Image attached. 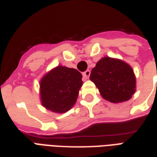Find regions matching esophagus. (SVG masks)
Segmentation results:
<instances>
[{"label": "esophagus", "instance_id": "1", "mask_svg": "<svg viewBox=\"0 0 157 157\" xmlns=\"http://www.w3.org/2000/svg\"><path fill=\"white\" fill-rule=\"evenodd\" d=\"M90 70H86L85 72H83V78L84 79H88L89 77H90Z\"/></svg>", "mask_w": 157, "mask_h": 157}]
</instances>
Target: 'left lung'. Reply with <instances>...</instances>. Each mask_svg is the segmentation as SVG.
Listing matches in <instances>:
<instances>
[{"instance_id": "1", "label": "left lung", "mask_w": 157, "mask_h": 157, "mask_svg": "<svg viewBox=\"0 0 157 157\" xmlns=\"http://www.w3.org/2000/svg\"><path fill=\"white\" fill-rule=\"evenodd\" d=\"M90 80L100 94L112 103L127 101L136 91V77L130 65L124 62L105 57L91 71Z\"/></svg>"}]
</instances>
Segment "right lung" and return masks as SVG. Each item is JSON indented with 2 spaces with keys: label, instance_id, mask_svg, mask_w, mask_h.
Listing matches in <instances>:
<instances>
[{
  "label": "right lung",
  "instance_id": "1",
  "mask_svg": "<svg viewBox=\"0 0 157 157\" xmlns=\"http://www.w3.org/2000/svg\"><path fill=\"white\" fill-rule=\"evenodd\" d=\"M82 85V74L77 69L58 66L41 80L42 105L56 113L67 111L76 102Z\"/></svg>",
  "mask_w": 157,
  "mask_h": 157
}]
</instances>
